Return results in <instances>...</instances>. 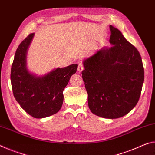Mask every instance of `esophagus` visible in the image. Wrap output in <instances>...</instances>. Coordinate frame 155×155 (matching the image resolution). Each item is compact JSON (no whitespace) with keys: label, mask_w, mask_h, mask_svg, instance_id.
<instances>
[{"label":"esophagus","mask_w":155,"mask_h":155,"mask_svg":"<svg viewBox=\"0 0 155 155\" xmlns=\"http://www.w3.org/2000/svg\"><path fill=\"white\" fill-rule=\"evenodd\" d=\"M83 68H84V67H83V65L82 63H79V64H78V68H77L78 71L81 72L83 70Z\"/></svg>","instance_id":"obj_1"}]
</instances>
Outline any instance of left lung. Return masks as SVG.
<instances>
[{"label": "left lung", "instance_id": "8db88e82", "mask_svg": "<svg viewBox=\"0 0 155 155\" xmlns=\"http://www.w3.org/2000/svg\"><path fill=\"white\" fill-rule=\"evenodd\" d=\"M109 42L83 62L82 77L88 106L98 116L115 119L128 114L137 104L144 80L142 60L137 49L114 26Z\"/></svg>", "mask_w": 155, "mask_h": 155}]
</instances>
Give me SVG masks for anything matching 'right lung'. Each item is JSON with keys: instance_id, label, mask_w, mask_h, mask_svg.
I'll use <instances>...</instances> for the list:
<instances>
[{"instance_id": "right-lung-1", "label": "right lung", "mask_w": 155, "mask_h": 155, "mask_svg": "<svg viewBox=\"0 0 155 155\" xmlns=\"http://www.w3.org/2000/svg\"><path fill=\"white\" fill-rule=\"evenodd\" d=\"M31 33L18 46L11 69L13 94L25 111L35 118H44L58 112L64 101V91L77 64L57 68L44 77L30 74L26 68V54L33 38Z\"/></svg>"}]
</instances>
